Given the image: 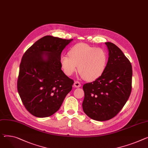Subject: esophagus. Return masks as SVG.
Returning a JSON list of instances; mask_svg holds the SVG:
<instances>
[{"label": "esophagus", "mask_w": 148, "mask_h": 148, "mask_svg": "<svg viewBox=\"0 0 148 148\" xmlns=\"http://www.w3.org/2000/svg\"><path fill=\"white\" fill-rule=\"evenodd\" d=\"M74 86L75 87H77V88L80 87L81 86V83H80L79 82L76 81V82H75L74 83Z\"/></svg>", "instance_id": "34e87169"}]
</instances>
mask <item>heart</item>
Segmentation results:
<instances>
[{
	"label": "heart",
	"mask_w": 148,
	"mask_h": 148,
	"mask_svg": "<svg viewBox=\"0 0 148 148\" xmlns=\"http://www.w3.org/2000/svg\"><path fill=\"white\" fill-rule=\"evenodd\" d=\"M107 62L108 56L103 49L83 43L73 46L69 56L64 54L60 58V64L66 75H72L78 66L81 76L88 82L96 80L103 74Z\"/></svg>",
	"instance_id": "heart-1"
}]
</instances>
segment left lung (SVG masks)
<instances>
[{
    "instance_id": "left-lung-1",
    "label": "left lung",
    "mask_w": 148,
    "mask_h": 148,
    "mask_svg": "<svg viewBox=\"0 0 148 148\" xmlns=\"http://www.w3.org/2000/svg\"><path fill=\"white\" fill-rule=\"evenodd\" d=\"M109 51L106 67L95 81L83 85L84 113L99 121L109 120L122 110L132 91V66L121 49L106 42Z\"/></svg>"
}]
</instances>
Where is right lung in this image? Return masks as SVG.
<instances>
[{"instance_id": "right-lung-1", "label": "right lung", "mask_w": 148, "mask_h": 148, "mask_svg": "<svg viewBox=\"0 0 148 148\" xmlns=\"http://www.w3.org/2000/svg\"><path fill=\"white\" fill-rule=\"evenodd\" d=\"M73 39L46 36L29 47L19 65L17 88L27 110L44 118L60 109L74 81L61 70V55Z\"/></svg>"}]
</instances>
